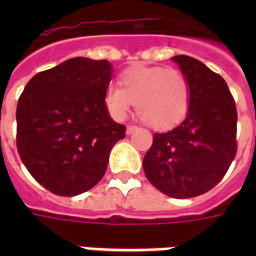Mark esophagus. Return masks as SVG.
<instances>
[{
  "label": "esophagus",
  "instance_id": "obj_1",
  "mask_svg": "<svg viewBox=\"0 0 256 256\" xmlns=\"http://www.w3.org/2000/svg\"><path fill=\"white\" fill-rule=\"evenodd\" d=\"M137 126H133V124H128V128H126V133L128 134H132L133 133V132H136V130H137Z\"/></svg>",
  "mask_w": 256,
  "mask_h": 256
}]
</instances>
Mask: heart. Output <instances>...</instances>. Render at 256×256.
<instances>
[{"instance_id": "heart-1", "label": "heart", "mask_w": 256, "mask_h": 256, "mask_svg": "<svg viewBox=\"0 0 256 256\" xmlns=\"http://www.w3.org/2000/svg\"><path fill=\"white\" fill-rule=\"evenodd\" d=\"M106 110L123 120L136 104L150 128L163 130L182 120L189 108L190 86L185 74L160 66H136L120 75V86L110 84L104 93Z\"/></svg>"}]
</instances>
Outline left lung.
I'll return each instance as SVG.
<instances>
[{
  "instance_id": "1",
  "label": "left lung",
  "mask_w": 256,
  "mask_h": 256,
  "mask_svg": "<svg viewBox=\"0 0 256 256\" xmlns=\"http://www.w3.org/2000/svg\"><path fill=\"white\" fill-rule=\"evenodd\" d=\"M172 60L190 86L188 114L177 128L154 134L142 167L162 193L189 198L214 188L234 159L237 111L220 75L185 54Z\"/></svg>"
}]
</instances>
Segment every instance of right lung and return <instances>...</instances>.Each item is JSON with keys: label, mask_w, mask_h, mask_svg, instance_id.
I'll use <instances>...</instances> for the list:
<instances>
[{"label": "right lung", "mask_w": 256, "mask_h": 256, "mask_svg": "<svg viewBox=\"0 0 256 256\" xmlns=\"http://www.w3.org/2000/svg\"><path fill=\"white\" fill-rule=\"evenodd\" d=\"M111 78L108 60L74 58L34 75L20 96L18 152L54 194L76 196L97 185L112 146L126 136L104 101Z\"/></svg>", "instance_id": "1"}]
</instances>
